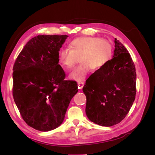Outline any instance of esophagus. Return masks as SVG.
Returning a JSON list of instances; mask_svg holds the SVG:
<instances>
[{"instance_id":"34e87169","label":"esophagus","mask_w":155,"mask_h":155,"mask_svg":"<svg viewBox=\"0 0 155 155\" xmlns=\"http://www.w3.org/2000/svg\"><path fill=\"white\" fill-rule=\"evenodd\" d=\"M78 88L79 89H82L83 86H84V82H78Z\"/></svg>"}]
</instances>
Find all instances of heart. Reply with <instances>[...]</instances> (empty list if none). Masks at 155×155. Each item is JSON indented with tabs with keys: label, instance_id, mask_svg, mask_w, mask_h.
<instances>
[{
	"label": "heart",
	"instance_id": "b5f03b06",
	"mask_svg": "<svg viewBox=\"0 0 155 155\" xmlns=\"http://www.w3.org/2000/svg\"><path fill=\"white\" fill-rule=\"evenodd\" d=\"M69 48L59 50L58 61L63 69L69 70L79 60L81 64L68 75L70 79L78 82L84 81L92 68L102 69L112 58V45L99 37H78L70 42Z\"/></svg>",
	"mask_w": 155,
	"mask_h": 155
}]
</instances>
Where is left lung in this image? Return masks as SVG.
Listing matches in <instances>:
<instances>
[{
  "label": "left lung",
  "instance_id": "left-lung-1",
  "mask_svg": "<svg viewBox=\"0 0 155 155\" xmlns=\"http://www.w3.org/2000/svg\"><path fill=\"white\" fill-rule=\"evenodd\" d=\"M114 55L95 76L86 81L83 91L87 97L88 118L101 126L110 127L123 120L135 100L137 74L127 50L114 39Z\"/></svg>",
  "mask_w": 155,
  "mask_h": 155
}]
</instances>
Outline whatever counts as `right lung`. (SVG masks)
<instances>
[{
  "label": "right lung",
  "mask_w": 155,
  "mask_h": 155,
  "mask_svg": "<svg viewBox=\"0 0 155 155\" xmlns=\"http://www.w3.org/2000/svg\"><path fill=\"white\" fill-rule=\"evenodd\" d=\"M68 36L39 35L31 39L13 68V96L22 118L40 131L63 123L78 84L64 80L58 53Z\"/></svg>",
  "instance_id": "1"
}]
</instances>
